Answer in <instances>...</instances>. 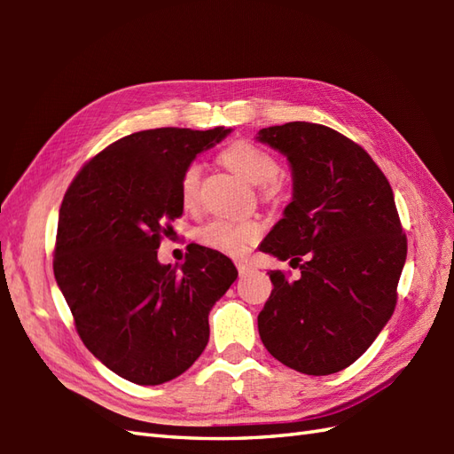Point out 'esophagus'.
Masks as SVG:
<instances>
[{
  "label": "esophagus",
  "instance_id": "1",
  "mask_svg": "<svg viewBox=\"0 0 454 454\" xmlns=\"http://www.w3.org/2000/svg\"><path fill=\"white\" fill-rule=\"evenodd\" d=\"M249 269H252V265H249V263H244V262H239V263H238V273H239V277L247 275Z\"/></svg>",
  "mask_w": 454,
  "mask_h": 454
}]
</instances>
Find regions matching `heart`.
Segmentation results:
<instances>
[{
    "label": "heart",
    "instance_id": "b5f03b06",
    "mask_svg": "<svg viewBox=\"0 0 454 454\" xmlns=\"http://www.w3.org/2000/svg\"><path fill=\"white\" fill-rule=\"evenodd\" d=\"M222 160L249 183H262L267 197H275L281 192V179L277 177L281 166L273 153L259 144L236 140L222 150ZM199 179L200 168L199 163L192 161L183 169L179 179V195L185 207H192L199 199ZM259 236H262V224L257 220L216 218L197 230V239L202 246L226 255H242L249 246L257 242Z\"/></svg>",
    "mask_w": 454,
    "mask_h": 454
}]
</instances>
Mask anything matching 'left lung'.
<instances>
[{
    "label": "left lung",
    "mask_w": 454,
    "mask_h": 454,
    "mask_svg": "<svg viewBox=\"0 0 454 454\" xmlns=\"http://www.w3.org/2000/svg\"><path fill=\"white\" fill-rule=\"evenodd\" d=\"M291 161L294 192L259 246L301 278L271 271L257 316L262 341L291 369L324 376L355 363L398 301L408 239L387 176L359 144L316 122L259 130Z\"/></svg>",
    "instance_id": "obj_1"
}]
</instances>
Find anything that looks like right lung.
<instances>
[{"mask_svg":"<svg viewBox=\"0 0 454 454\" xmlns=\"http://www.w3.org/2000/svg\"><path fill=\"white\" fill-rule=\"evenodd\" d=\"M230 129L129 134L83 163L67 187L54 244V277L83 345L122 379L156 387L195 363L208 312L238 271L191 244L177 271L158 262L183 215L181 173Z\"/></svg>","mask_w":454,"mask_h":454,"instance_id":"right-lung-1","label":"right lung"}]
</instances>
